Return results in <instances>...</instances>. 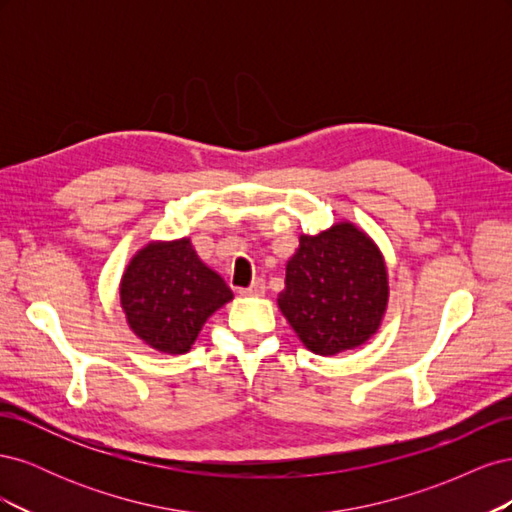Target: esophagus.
Returning a JSON list of instances; mask_svg holds the SVG:
<instances>
[{
    "label": "esophagus",
    "instance_id": "1",
    "mask_svg": "<svg viewBox=\"0 0 512 512\" xmlns=\"http://www.w3.org/2000/svg\"><path fill=\"white\" fill-rule=\"evenodd\" d=\"M265 282H262V280H254L250 286H247V288H243L241 292L243 294H250V297H260V294H265Z\"/></svg>",
    "mask_w": 512,
    "mask_h": 512
}]
</instances>
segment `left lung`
Here are the masks:
<instances>
[{
  "label": "left lung",
  "mask_w": 512,
  "mask_h": 512,
  "mask_svg": "<svg viewBox=\"0 0 512 512\" xmlns=\"http://www.w3.org/2000/svg\"><path fill=\"white\" fill-rule=\"evenodd\" d=\"M389 282L376 243L350 222L301 235L286 265L282 314L305 348L320 356L365 344L380 327Z\"/></svg>",
  "instance_id": "left-lung-1"
}]
</instances>
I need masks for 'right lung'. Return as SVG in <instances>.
Returning a JSON list of instances; mask_svg holds the SVG:
<instances>
[{
  "label": "right lung",
  "mask_w": 512,
  "mask_h": 512,
  "mask_svg": "<svg viewBox=\"0 0 512 512\" xmlns=\"http://www.w3.org/2000/svg\"><path fill=\"white\" fill-rule=\"evenodd\" d=\"M119 297L130 329L145 344L183 354L232 292L196 256L190 239H179L145 245L123 273Z\"/></svg>",
  "instance_id": "right-lung-1"
}]
</instances>
